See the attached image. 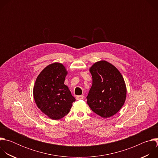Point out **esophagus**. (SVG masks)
I'll return each instance as SVG.
<instances>
[{
	"label": "esophagus",
	"instance_id": "1",
	"mask_svg": "<svg viewBox=\"0 0 158 158\" xmlns=\"http://www.w3.org/2000/svg\"><path fill=\"white\" fill-rule=\"evenodd\" d=\"M76 99H77V100L83 99V98H84V96H82V95H81V96H76Z\"/></svg>",
	"mask_w": 158,
	"mask_h": 158
}]
</instances>
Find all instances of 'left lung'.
Returning a JSON list of instances; mask_svg holds the SVG:
<instances>
[{
    "label": "left lung",
    "instance_id": "8db88e82",
    "mask_svg": "<svg viewBox=\"0 0 158 158\" xmlns=\"http://www.w3.org/2000/svg\"><path fill=\"white\" fill-rule=\"evenodd\" d=\"M93 85L87 96V103L96 114L108 118L116 114L124 105L127 89L124 78L112 64L100 60L89 69Z\"/></svg>",
    "mask_w": 158,
    "mask_h": 158
}]
</instances>
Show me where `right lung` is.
<instances>
[{
	"label": "right lung",
	"mask_w": 158,
	"mask_h": 158,
	"mask_svg": "<svg viewBox=\"0 0 158 158\" xmlns=\"http://www.w3.org/2000/svg\"><path fill=\"white\" fill-rule=\"evenodd\" d=\"M67 73L62 64H51L40 72L34 86L33 95L37 107L53 120L60 119L68 114L76 101L64 84Z\"/></svg>",
	"instance_id": "add662e5"
}]
</instances>
